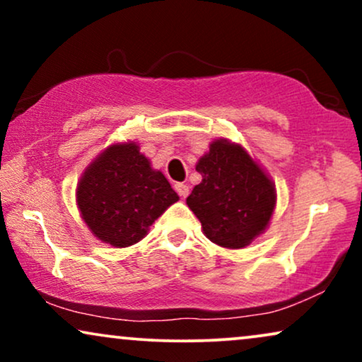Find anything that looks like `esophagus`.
I'll return each mask as SVG.
<instances>
[{"mask_svg":"<svg viewBox=\"0 0 362 362\" xmlns=\"http://www.w3.org/2000/svg\"><path fill=\"white\" fill-rule=\"evenodd\" d=\"M175 189H176V192H177V194H180L181 197H186L187 194H189V186L185 185V182H176Z\"/></svg>","mask_w":362,"mask_h":362,"instance_id":"1","label":"esophagus"}]
</instances>
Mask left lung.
<instances>
[{
    "instance_id": "left-lung-1",
    "label": "left lung",
    "mask_w": 362,
    "mask_h": 362,
    "mask_svg": "<svg viewBox=\"0 0 362 362\" xmlns=\"http://www.w3.org/2000/svg\"><path fill=\"white\" fill-rule=\"evenodd\" d=\"M196 171L202 181L186 204L207 239L226 249H242L267 229L276 202L275 185L244 148L226 138L214 140Z\"/></svg>"
}]
</instances>
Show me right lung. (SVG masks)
<instances>
[{
	"label": "right lung",
	"mask_w": 362,
	"mask_h": 362,
	"mask_svg": "<svg viewBox=\"0 0 362 362\" xmlns=\"http://www.w3.org/2000/svg\"><path fill=\"white\" fill-rule=\"evenodd\" d=\"M76 196L92 234L118 249L140 242L153 222L180 199L135 141L105 148L83 171Z\"/></svg>",
	"instance_id": "obj_1"
}]
</instances>
